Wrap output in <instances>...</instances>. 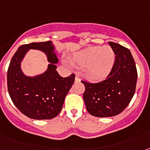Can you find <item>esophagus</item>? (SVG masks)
I'll return each instance as SVG.
<instances>
[{
    "instance_id": "obj_1",
    "label": "esophagus",
    "mask_w": 150,
    "mask_h": 150,
    "mask_svg": "<svg viewBox=\"0 0 150 150\" xmlns=\"http://www.w3.org/2000/svg\"><path fill=\"white\" fill-rule=\"evenodd\" d=\"M80 81V75L78 73H75V82Z\"/></svg>"
}]
</instances>
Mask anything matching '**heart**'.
Here are the masks:
<instances>
[{"mask_svg": "<svg viewBox=\"0 0 150 150\" xmlns=\"http://www.w3.org/2000/svg\"><path fill=\"white\" fill-rule=\"evenodd\" d=\"M114 50L108 46L90 47L75 54L73 60L80 66H87V72L93 79H102L111 71L114 64Z\"/></svg>", "mask_w": 150, "mask_h": 150, "instance_id": "obj_1", "label": "heart"}]
</instances>
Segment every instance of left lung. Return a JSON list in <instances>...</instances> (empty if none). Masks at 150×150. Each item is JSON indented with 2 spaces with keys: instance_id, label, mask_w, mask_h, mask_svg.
Masks as SVG:
<instances>
[{
  "instance_id": "8db88e82",
  "label": "left lung",
  "mask_w": 150,
  "mask_h": 150,
  "mask_svg": "<svg viewBox=\"0 0 150 150\" xmlns=\"http://www.w3.org/2000/svg\"><path fill=\"white\" fill-rule=\"evenodd\" d=\"M115 54V61L107 79L96 83L81 81L89 114L99 117L116 116L129 104L135 92L138 73L135 61L128 48L109 42Z\"/></svg>"
}]
</instances>
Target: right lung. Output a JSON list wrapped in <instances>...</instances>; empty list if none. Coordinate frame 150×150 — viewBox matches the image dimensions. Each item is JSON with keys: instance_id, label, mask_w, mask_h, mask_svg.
I'll list each match as a JSON object with an SVG mask.
<instances>
[{"instance_id": "1", "label": "right lung", "mask_w": 150, "mask_h": 150, "mask_svg": "<svg viewBox=\"0 0 150 150\" xmlns=\"http://www.w3.org/2000/svg\"><path fill=\"white\" fill-rule=\"evenodd\" d=\"M29 49H38L48 54L51 64L48 71L36 77H26L20 62ZM50 41L31 43L19 47L11 60L8 69V90L15 107L29 118H54L63 107L66 95L75 81V74L62 78L56 71L58 59L53 53Z\"/></svg>"}]
</instances>
